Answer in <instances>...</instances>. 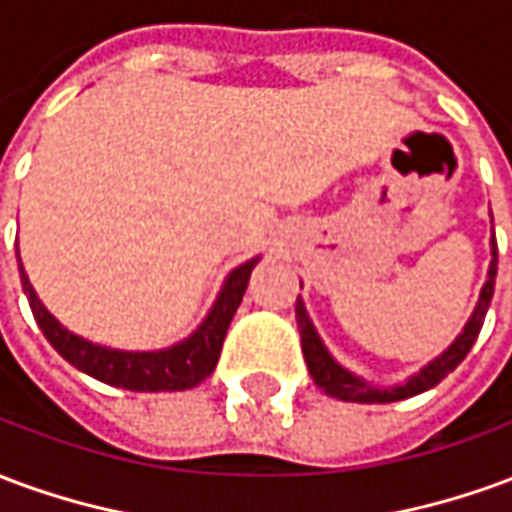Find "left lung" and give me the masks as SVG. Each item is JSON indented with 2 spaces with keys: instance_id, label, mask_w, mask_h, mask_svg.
<instances>
[{
  "instance_id": "1",
  "label": "left lung",
  "mask_w": 512,
  "mask_h": 512,
  "mask_svg": "<svg viewBox=\"0 0 512 512\" xmlns=\"http://www.w3.org/2000/svg\"><path fill=\"white\" fill-rule=\"evenodd\" d=\"M494 282H496V238H491V266H488V279H485L483 290H480V299L474 307L472 318L463 326V332L455 337V343L436 356L433 362L422 367L419 373L408 378L406 384L397 386H373L367 384L365 378L348 373L345 367H340L332 359V354L326 351V345L321 343V337L312 326L310 315L304 310V301L301 296L296 299V321H299V334H301V351H304V362L310 367V376L315 384L321 386L326 395L337 397V400H348V403H395V400H406L419 392H425L430 386H436L441 378H447L455 367L461 365L466 354L472 351L477 334L483 329L485 312L491 307L494 299Z\"/></svg>"
}]
</instances>
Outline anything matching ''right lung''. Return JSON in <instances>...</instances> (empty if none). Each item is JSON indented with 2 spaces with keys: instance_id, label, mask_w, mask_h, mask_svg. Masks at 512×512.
<instances>
[{
  "instance_id": "right-lung-1",
  "label": "right lung",
  "mask_w": 512,
  "mask_h": 512,
  "mask_svg": "<svg viewBox=\"0 0 512 512\" xmlns=\"http://www.w3.org/2000/svg\"><path fill=\"white\" fill-rule=\"evenodd\" d=\"M255 263L257 257L233 268L230 277L224 279L208 318L197 326V332L189 334L183 343L164 348V351H117V348L95 345L79 337V334L68 332L43 307L35 288L29 285L27 271L21 266V257H18V271H21V285H24V293H27L32 315H35V321L46 334V340L76 370H82L87 376L98 378V381H104L109 386L131 389V392H183V389L197 386L213 373V367L219 362V354H222L227 326H230L238 304L244 299L249 274H252Z\"/></svg>"
}]
</instances>
